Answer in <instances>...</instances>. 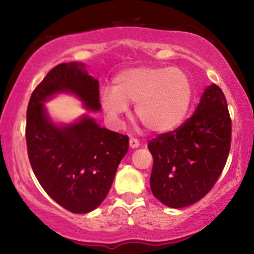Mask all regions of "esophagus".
Returning a JSON list of instances; mask_svg holds the SVG:
<instances>
[{"instance_id": "34e87169", "label": "esophagus", "mask_w": 254, "mask_h": 254, "mask_svg": "<svg viewBox=\"0 0 254 254\" xmlns=\"http://www.w3.org/2000/svg\"><path fill=\"white\" fill-rule=\"evenodd\" d=\"M129 144H130V147L132 148V149H135V148L139 147V141H138V139H136V138H130Z\"/></svg>"}]
</instances>
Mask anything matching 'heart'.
<instances>
[{"instance_id":"b5f03b06","label":"heart","mask_w":254,"mask_h":254,"mask_svg":"<svg viewBox=\"0 0 254 254\" xmlns=\"http://www.w3.org/2000/svg\"><path fill=\"white\" fill-rule=\"evenodd\" d=\"M193 87L182 69L174 66H136L118 72L112 88L101 92L104 113L121 125L127 105L136 104L137 118L148 130L166 133L180 127L190 111Z\"/></svg>"}]
</instances>
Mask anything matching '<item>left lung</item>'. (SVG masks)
Instances as JSON below:
<instances>
[{"label": "left lung", "instance_id": "1", "mask_svg": "<svg viewBox=\"0 0 254 254\" xmlns=\"http://www.w3.org/2000/svg\"><path fill=\"white\" fill-rule=\"evenodd\" d=\"M232 121L223 92L206 87L196 111L174 131L148 143L153 155L151 192L170 208L198 202L211 190L227 162Z\"/></svg>", "mask_w": 254, "mask_h": 254}]
</instances>
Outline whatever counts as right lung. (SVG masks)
<instances>
[{"mask_svg": "<svg viewBox=\"0 0 254 254\" xmlns=\"http://www.w3.org/2000/svg\"><path fill=\"white\" fill-rule=\"evenodd\" d=\"M57 93L76 95L88 111L101 109L99 81L83 63L58 64L32 93L27 107L26 143L32 170L44 191L74 214H87L109 193L129 137L101 127L84 115L57 125L44 103Z\"/></svg>", "mask_w": 254, "mask_h": 254, "instance_id": "right-lung-1", "label": "right lung"}]
</instances>
